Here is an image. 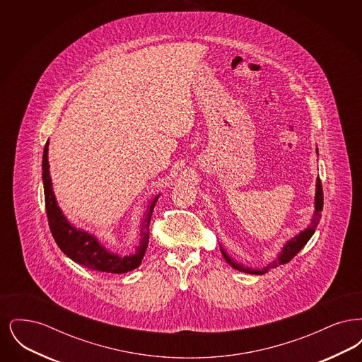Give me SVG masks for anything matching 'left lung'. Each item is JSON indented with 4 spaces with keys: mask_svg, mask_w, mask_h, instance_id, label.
<instances>
[{
    "mask_svg": "<svg viewBox=\"0 0 362 362\" xmlns=\"http://www.w3.org/2000/svg\"><path fill=\"white\" fill-rule=\"evenodd\" d=\"M316 153H317V148H316ZM322 210H323V189H322L320 177L317 176L316 191H315V211H313L310 224L304 230H301L298 235H296L291 240H288L284 244V247H282L281 252L278 254L276 259H274L273 262H270L267 266H264L262 269H252V267L244 266L243 263H238L236 260H233L226 254L224 248L220 245L221 254H223L225 260L229 263V266H232L235 270H239L241 273H247V274H255V276L266 274L267 272H270L272 269H276L279 264H286L288 262H291L303 250V247L308 243V240L312 238V235L315 233L316 228H317V224H319L320 217H322Z\"/></svg>",
    "mask_w": 362,
    "mask_h": 362,
    "instance_id": "1",
    "label": "left lung"
}]
</instances>
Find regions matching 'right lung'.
Masks as SVG:
<instances>
[{
    "instance_id": "1",
    "label": "right lung",
    "mask_w": 362,
    "mask_h": 362,
    "mask_svg": "<svg viewBox=\"0 0 362 362\" xmlns=\"http://www.w3.org/2000/svg\"><path fill=\"white\" fill-rule=\"evenodd\" d=\"M49 141L45 145L43 151V161H42V179L45 187V201H46V213L49 218V226L52 230V238L61 251L71 259L73 262L84 266L90 270H98L103 273L112 274H123L139 267L145 251L149 243V223L152 217V211L160 194L153 195L149 199L148 206L144 211L141 218V229H139V244L136 251L130 255L122 257L119 254H114L110 251L100 240L74 225L70 224L61 207L58 206L54 189H52V176H50V165H49Z\"/></svg>"
}]
</instances>
